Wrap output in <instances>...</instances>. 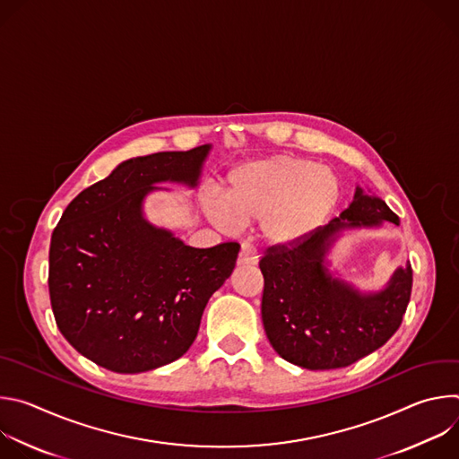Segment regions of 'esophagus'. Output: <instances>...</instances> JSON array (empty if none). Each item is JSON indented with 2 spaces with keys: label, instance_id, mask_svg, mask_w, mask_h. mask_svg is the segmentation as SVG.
Wrapping results in <instances>:
<instances>
[{
  "label": "esophagus",
  "instance_id": "1",
  "mask_svg": "<svg viewBox=\"0 0 459 459\" xmlns=\"http://www.w3.org/2000/svg\"><path fill=\"white\" fill-rule=\"evenodd\" d=\"M238 265H257V252L252 245L243 243L239 255H238Z\"/></svg>",
  "mask_w": 459,
  "mask_h": 459
}]
</instances>
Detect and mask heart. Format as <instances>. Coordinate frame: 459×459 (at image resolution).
I'll return each instance as SVG.
<instances>
[{"label": "heart", "instance_id": "b5f03b06", "mask_svg": "<svg viewBox=\"0 0 459 459\" xmlns=\"http://www.w3.org/2000/svg\"><path fill=\"white\" fill-rule=\"evenodd\" d=\"M342 194V179L331 167L274 154L234 167L223 183V200L209 194L204 207L225 230L261 221L269 243L292 245L331 218Z\"/></svg>", "mask_w": 459, "mask_h": 459}]
</instances>
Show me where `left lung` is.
Listing matches in <instances>:
<instances>
[{
    "label": "left lung",
    "instance_id": "left-lung-1",
    "mask_svg": "<svg viewBox=\"0 0 459 459\" xmlns=\"http://www.w3.org/2000/svg\"><path fill=\"white\" fill-rule=\"evenodd\" d=\"M400 225L388 205L356 188L354 200L329 225L292 245H273L259 259L264 274L261 319L274 351L287 361L329 370L349 367L385 345L403 321L412 292V267L398 269L377 294H359L326 273L331 238L343 229Z\"/></svg>",
    "mask_w": 459,
    "mask_h": 459
}]
</instances>
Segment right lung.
Masks as SVG:
<instances>
[{
  "label": "right lung",
  "mask_w": 459,
  "mask_h": 459,
  "mask_svg": "<svg viewBox=\"0 0 459 459\" xmlns=\"http://www.w3.org/2000/svg\"><path fill=\"white\" fill-rule=\"evenodd\" d=\"M211 145L126 160L65 209L50 238L48 294L59 333L96 365L136 374L181 358L239 243L194 248L145 221L160 181L198 185Z\"/></svg>",
  "instance_id": "1"
}]
</instances>
